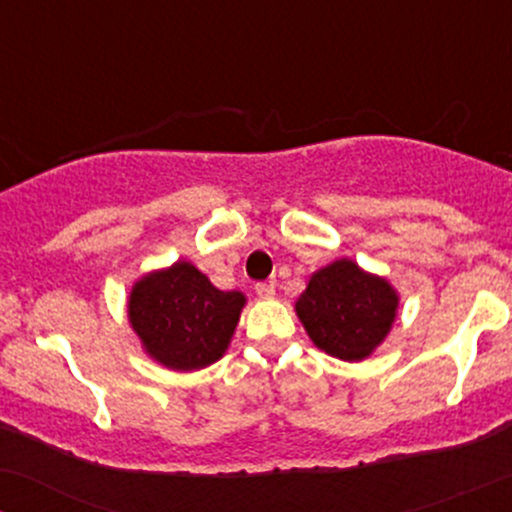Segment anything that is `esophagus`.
Wrapping results in <instances>:
<instances>
[{"label": "esophagus", "mask_w": 512, "mask_h": 512, "mask_svg": "<svg viewBox=\"0 0 512 512\" xmlns=\"http://www.w3.org/2000/svg\"><path fill=\"white\" fill-rule=\"evenodd\" d=\"M255 291H257V296L272 298L274 291H276V286L272 284V281H260V284H255Z\"/></svg>", "instance_id": "1"}]
</instances>
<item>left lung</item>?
<instances>
[{"instance_id": "8db88e82", "label": "left lung", "mask_w": 512, "mask_h": 512, "mask_svg": "<svg viewBox=\"0 0 512 512\" xmlns=\"http://www.w3.org/2000/svg\"><path fill=\"white\" fill-rule=\"evenodd\" d=\"M399 296L383 276L337 260L310 276L296 315L317 349L342 361H363L390 332Z\"/></svg>"}]
</instances>
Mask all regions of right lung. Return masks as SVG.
<instances>
[{
    "label": "right lung",
    "mask_w": 512,
    "mask_h": 512,
    "mask_svg": "<svg viewBox=\"0 0 512 512\" xmlns=\"http://www.w3.org/2000/svg\"><path fill=\"white\" fill-rule=\"evenodd\" d=\"M243 305V293L219 291L195 264L180 260L132 286L127 317L161 366L197 370L226 354Z\"/></svg>",
    "instance_id": "right-lung-1"
}]
</instances>
